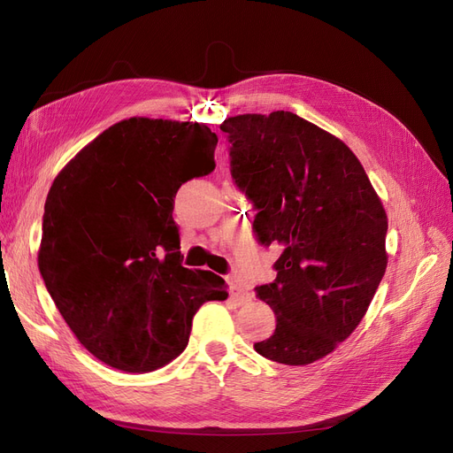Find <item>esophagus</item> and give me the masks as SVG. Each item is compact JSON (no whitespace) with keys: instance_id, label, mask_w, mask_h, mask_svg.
<instances>
[{"instance_id":"1","label":"esophagus","mask_w":453,"mask_h":453,"mask_svg":"<svg viewBox=\"0 0 453 453\" xmlns=\"http://www.w3.org/2000/svg\"><path fill=\"white\" fill-rule=\"evenodd\" d=\"M228 285H230V296H232V300H234V303H238V304L250 303L251 295L243 289L242 283H240L236 278H230V280H228Z\"/></svg>"}]
</instances>
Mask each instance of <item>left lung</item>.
<instances>
[{
	"label": "left lung",
	"mask_w": 453,
	"mask_h": 453,
	"mask_svg": "<svg viewBox=\"0 0 453 453\" xmlns=\"http://www.w3.org/2000/svg\"><path fill=\"white\" fill-rule=\"evenodd\" d=\"M236 185L258 210V240L280 243L278 278L257 295L276 331L255 349L304 366L333 353L372 303L388 268V213L353 150L291 111L223 120Z\"/></svg>",
	"instance_id": "8db88e82"
}]
</instances>
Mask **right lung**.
<instances>
[{
	"instance_id": "obj_1",
	"label": "right lung",
	"mask_w": 453,
	"mask_h": 453,
	"mask_svg": "<svg viewBox=\"0 0 453 453\" xmlns=\"http://www.w3.org/2000/svg\"><path fill=\"white\" fill-rule=\"evenodd\" d=\"M217 134L200 122L130 117L54 177L37 266L72 333L122 372L173 361L198 308L226 283L181 266L177 188L215 168Z\"/></svg>"
}]
</instances>
